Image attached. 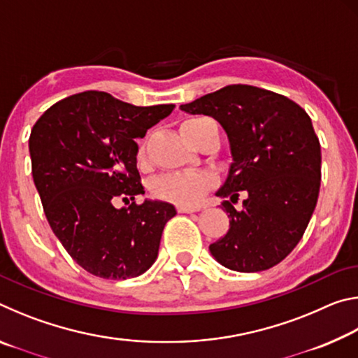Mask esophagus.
<instances>
[{"mask_svg":"<svg viewBox=\"0 0 358 358\" xmlns=\"http://www.w3.org/2000/svg\"><path fill=\"white\" fill-rule=\"evenodd\" d=\"M197 207H189V205H178V211L180 213H194L197 211Z\"/></svg>","mask_w":358,"mask_h":358,"instance_id":"esophagus-1","label":"esophagus"}]
</instances>
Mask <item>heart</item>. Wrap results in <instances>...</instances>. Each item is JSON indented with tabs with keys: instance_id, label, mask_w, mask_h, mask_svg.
Returning a JSON list of instances; mask_svg holds the SVG:
<instances>
[{
	"instance_id": "heart-1",
	"label": "heart",
	"mask_w": 358,
	"mask_h": 358,
	"mask_svg": "<svg viewBox=\"0 0 358 358\" xmlns=\"http://www.w3.org/2000/svg\"><path fill=\"white\" fill-rule=\"evenodd\" d=\"M208 118H191L181 124V129H191L194 126L203 123ZM138 166L147 164V148L142 145L137 153ZM211 186V177L208 173L196 171H183L162 175L155 180L153 194L166 201H171L180 205H196L207 194Z\"/></svg>"
}]
</instances>
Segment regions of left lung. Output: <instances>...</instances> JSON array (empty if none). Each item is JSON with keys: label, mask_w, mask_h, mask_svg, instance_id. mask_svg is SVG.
I'll return each mask as SVG.
<instances>
[{"label": "left lung", "mask_w": 358, "mask_h": 358, "mask_svg": "<svg viewBox=\"0 0 358 358\" xmlns=\"http://www.w3.org/2000/svg\"><path fill=\"white\" fill-rule=\"evenodd\" d=\"M213 117L227 132L234 162L216 196L230 227L210 251L230 270L254 273L299 245L320 189V143L310 115L286 96L252 85H227L180 106ZM243 193L244 208L233 203Z\"/></svg>", "instance_id": "obj_1"}]
</instances>
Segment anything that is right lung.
Returning a JSON list of instances; mask_svg holds the SVG:
<instances>
[{
  "label": "right lung",
  "mask_w": 358,
  "mask_h": 358,
  "mask_svg": "<svg viewBox=\"0 0 358 358\" xmlns=\"http://www.w3.org/2000/svg\"><path fill=\"white\" fill-rule=\"evenodd\" d=\"M173 104L138 107L104 92H83L47 108L29 136L36 189L48 224L76 262L104 280H128L157 257L167 202L134 201L143 194L137 143Z\"/></svg>",
  "instance_id": "add662e5"
}]
</instances>
